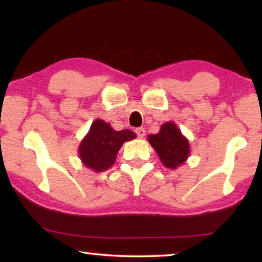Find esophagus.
Returning <instances> with one entry per match:
<instances>
[{
	"label": "esophagus",
	"instance_id": "esophagus-1",
	"mask_svg": "<svg viewBox=\"0 0 262 262\" xmlns=\"http://www.w3.org/2000/svg\"><path fill=\"white\" fill-rule=\"evenodd\" d=\"M135 133L136 135L139 136V139H143L145 135V129L144 128H137V129H135Z\"/></svg>",
	"mask_w": 262,
	"mask_h": 262
}]
</instances>
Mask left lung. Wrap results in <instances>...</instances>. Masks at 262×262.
Here are the masks:
<instances>
[{
	"instance_id": "8db88e82",
	"label": "left lung",
	"mask_w": 262,
	"mask_h": 262,
	"mask_svg": "<svg viewBox=\"0 0 262 262\" xmlns=\"http://www.w3.org/2000/svg\"><path fill=\"white\" fill-rule=\"evenodd\" d=\"M148 141L158 155L162 164L167 168L176 170L187 161L190 149L187 137L174 122L163 123L157 134L148 135Z\"/></svg>"
}]
</instances>
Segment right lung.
Wrapping results in <instances>:
<instances>
[{
    "label": "right lung",
    "instance_id": "obj_1",
    "mask_svg": "<svg viewBox=\"0 0 262 262\" xmlns=\"http://www.w3.org/2000/svg\"><path fill=\"white\" fill-rule=\"evenodd\" d=\"M135 137L129 129L114 130L108 122L96 119L78 145V156L84 166L103 172L113 165L122 144Z\"/></svg>",
    "mask_w": 262,
    "mask_h": 262
}]
</instances>
